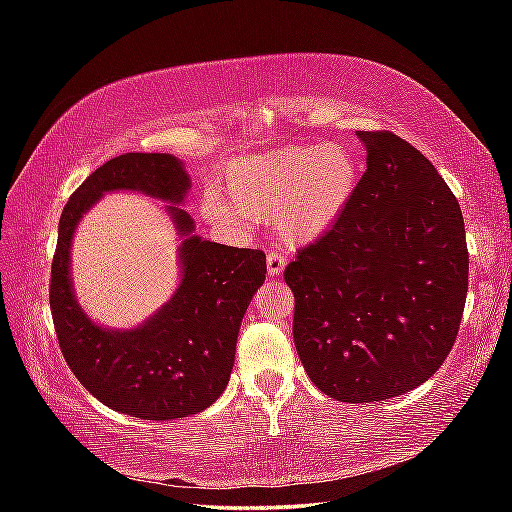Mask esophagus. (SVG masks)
I'll return each instance as SVG.
<instances>
[{
    "label": "esophagus",
    "mask_w": 512,
    "mask_h": 512,
    "mask_svg": "<svg viewBox=\"0 0 512 512\" xmlns=\"http://www.w3.org/2000/svg\"><path fill=\"white\" fill-rule=\"evenodd\" d=\"M284 269H286V258H284V254H280V252H269V256H267V271H269V275H271V277H277V275L284 273Z\"/></svg>",
    "instance_id": "esophagus-1"
}]
</instances>
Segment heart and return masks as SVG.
I'll list each match as a JSON object with an SVG mask.
<instances>
[{
	"label": "heart",
	"instance_id": "1",
	"mask_svg": "<svg viewBox=\"0 0 512 512\" xmlns=\"http://www.w3.org/2000/svg\"><path fill=\"white\" fill-rule=\"evenodd\" d=\"M359 177L354 153L337 143L252 153L226 166L218 194H205L200 213L213 226L245 228L275 209L280 235L309 243L346 211Z\"/></svg>",
	"mask_w": 512,
	"mask_h": 512
}]
</instances>
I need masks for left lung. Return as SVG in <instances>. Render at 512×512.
Returning <instances> with one entry per match:
<instances>
[{"instance_id": "obj_1", "label": "left lung", "mask_w": 512, "mask_h": 512, "mask_svg": "<svg viewBox=\"0 0 512 512\" xmlns=\"http://www.w3.org/2000/svg\"><path fill=\"white\" fill-rule=\"evenodd\" d=\"M367 170L327 235L284 271L292 335L318 389L404 395L451 352L468 294L466 226L438 170L393 132H356Z\"/></svg>"}]
</instances>
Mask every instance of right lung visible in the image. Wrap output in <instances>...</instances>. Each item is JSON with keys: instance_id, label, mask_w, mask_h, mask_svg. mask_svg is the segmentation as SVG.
<instances>
[{"instance_id": "1", "label": "right lung", "mask_w": 512, "mask_h": 512, "mask_svg": "<svg viewBox=\"0 0 512 512\" xmlns=\"http://www.w3.org/2000/svg\"><path fill=\"white\" fill-rule=\"evenodd\" d=\"M190 188L188 170L175 156L123 153L83 181L59 220L49 299L61 354L104 406L145 421L198 414L224 393L243 314L267 273L260 250L194 235L192 215L181 209ZM119 189L166 202L182 241L176 294L134 330H108L91 321L69 275L75 226L106 191Z\"/></svg>"}]
</instances>
